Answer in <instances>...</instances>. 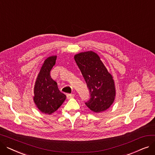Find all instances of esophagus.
<instances>
[{"label":"esophagus","instance_id":"esophagus-1","mask_svg":"<svg viewBox=\"0 0 155 155\" xmlns=\"http://www.w3.org/2000/svg\"><path fill=\"white\" fill-rule=\"evenodd\" d=\"M74 96H75V95L73 94H68L67 95V97L68 99H70L73 98V97H74Z\"/></svg>","mask_w":155,"mask_h":155}]
</instances>
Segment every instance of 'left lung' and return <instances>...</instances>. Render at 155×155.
Returning a JSON list of instances; mask_svg holds the SVG:
<instances>
[{
	"label": "left lung",
	"mask_w": 155,
	"mask_h": 155,
	"mask_svg": "<svg viewBox=\"0 0 155 155\" xmlns=\"http://www.w3.org/2000/svg\"><path fill=\"white\" fill-rule=\"evenodd\" d=\"M90 93L85 104L91 110L101 112L107 110L114 101L116 91L114 80L99 56L93 51L77 54L74 57Z\"/></svg>",
	"instance_id": "left-lung-1"
}]
</instances>
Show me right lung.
Instances as JSON below:
<instances>
[{
  "mask_svg": "<svg viewBox=\"0 0 155 155\" xmlns=\"http://www.w3.org/2000/svg\"><path fill=\"white\" fill-rule=\"evenodd\" d=\"M56 60V56H53L45 61L35 85V103L41 111L48 114L58 109L67 97L59 91L57 83L50 75Z\"/></svg>",
  "mask_w": 155,
  "mask_h": 155,
  "instance_id": "1",
  "label": "right lung"
}]
</instances>
